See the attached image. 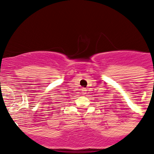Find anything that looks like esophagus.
<instances>
[{
    "label": "esophagus",
    "instance_id": "obj_1",
    "mask_svg": "<svg viewBox=\"0 0 154 154\" xmlns=\"http://www.w3.org/2000/svg\"><path fill=\"white\" fill-rule=\"evenodd\" d=\"M82 91H83L82 93H84H84H86V91H87V90H86L85 88H83V89H82Z\"/></svg>",
    "mask_w": 154,
    "mask_h": 154
}]
</instances>
